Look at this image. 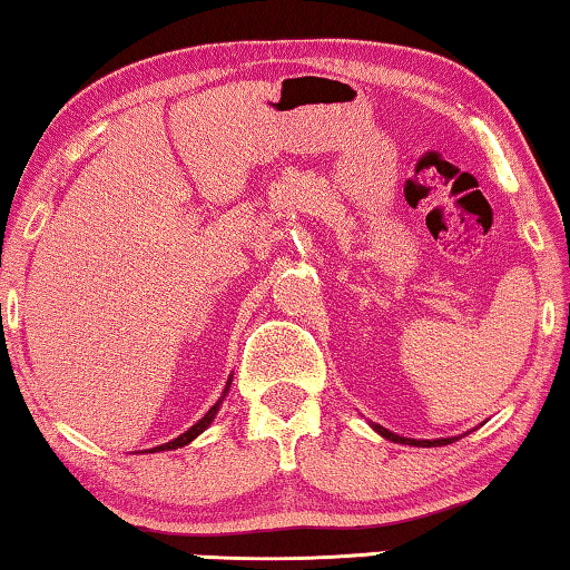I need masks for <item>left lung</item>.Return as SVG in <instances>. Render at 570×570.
Returning a JSON list of instances; mask_svg holds the SVG:
<instances>
[{
    "mask_svg": "<svg viewBox=\"0 0 570 570\" xmlns=\"http://www.w3.org/2000/svg\"><path fill=\"white\" fill-rule=\"evenodd\" d=\"M370 426H373V431L381 433L383 439L393 441V444H409V446H426L429 449V446H446V444H454V441H459V436H449V439H405V436H399V433L383 429L381 423H370Z\"/></svg>",
    "mask_w": 570,
    "mask_h": 570,
    "instance_id": "obj_1",
    "label": "left lung"
}]
</instances>
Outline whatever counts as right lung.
Segmentation results:
<instances>
[{
  "instance_id": "right-lung-1",
  "label": "right lung",
  "mask_w": 570,
  "mask_h": 570,
  "mask_svg": "<svg viewBox=\"0 0 570 570\" xmlns=\"http://www.w3.org/2000/svg\"><path fill=\"white\" fill-rule=\"evenodd\" d=\"M230 381H233V375L228 377V383H225V387H223V395L218 399V403L213 405L210 411H207L200 421L195 423V426H189L185 433H179L177 439H171V441H167V444H161V446H155V449H147V451H141V454H155V451H171V449H183V446H187V444H193V441L200 436V433L210 426L213 423V419L215 415H218V411H220V405H223V401H225V395H228V391H230Z\"/></svg>"
}]
</instances>
